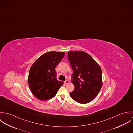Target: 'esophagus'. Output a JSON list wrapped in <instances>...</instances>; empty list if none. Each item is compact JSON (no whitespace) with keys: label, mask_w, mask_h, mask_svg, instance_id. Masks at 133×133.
Returning <instances> with one entry per match:
<instances>
[{"label":"esophagus","mask_w":133,"mask_h":133,"mask_svg":"<svg viewBox=\"0 0 133 133\" xmlns=\"http://www.w3.org/2000/svg\"><path fill=\"white\" fill-rule=\"evenodd\" d=\"M64 83H65V84H68V83H69V80H65L64 81Z\"/></svg>","instance_id":"1"}]
</instances>
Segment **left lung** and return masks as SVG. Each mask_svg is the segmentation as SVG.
Masks as SVG:
<instances>
[{
  "instance_id": "1",
  "label": "left lung",
  "mask_w": 133,
  "mask_h": 133,
  "mask_svg": "<svg viewBox=\"0 0 133 133\" xmlns=\"http://www.w3.org/2000/svg\"><path fill=\"white\" fill-rule=\"evenodd\" d=\"M68 57L73 71L71 82L75 87L70 95L78 103H88L102 87L101 69L92 57L83 51L69 52Z\"/></svg>"
}]
</instances>
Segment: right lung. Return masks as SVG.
Returning <instances> with one entry per match:
<instances>
[{
	"label": "right lung",
	"mask_w": 133,
	"mask_h": 133,
	"mask_svg": "<svg viewBox=\"0 0 133 133\" xmlns=\"http://www.w3.org/2000/svg\"><path fill=\"white\" fill-rule=\"evenodd\" d=\"M64 52H49L42 55L30 68L28 83L38 99L47 100L55 96L63 84L56 78L55 68L64 56Z\"/></svg>",
	"instance_id": "right-lung-1"
}]
</instances>
